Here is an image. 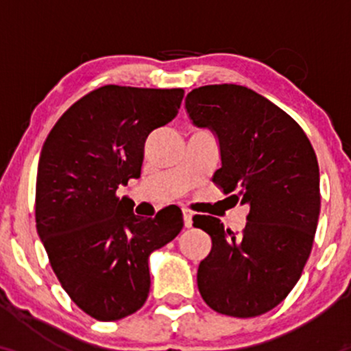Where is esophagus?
Listing matches in <instances>:
<instances>
[{
  "label": "esophagus",
  "mask_w": 351,
  "mask_h": 351,
  "mask_svg": "<svg viewBox=\"0 0 351 351\" xmlns=\"http://www.w3.org/2000/svg\"><path fill=\"white\" fill-rule=\"evenodd\" d=\"M181 213H183L184 228H191L193 226V211H191V209L183 208V209H181Z\"/></svg>",
  "instance_id": "1"
}]
</instances>
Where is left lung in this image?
I'll use <instances>...</instances> for the list:
<instances>
[{
    "mask_svg": "<svg viewBox=\"0 0 351 351\" xmlns=\"http://www.w3.org/2000/svg\"><path fill=\"white\" fill-rule=\"evenodd\" d=\"M184 107L219 143L213 181L249 206L239 236L217 217H193L213 241L198 267L199 293L224 315H263L289 295L312 251L320 215L315 152L291 115L247 87L193 88Z\"/></svg>",
    "mask_w": 351,
    "mask_h": 351,
    "instance_id": "obj_1",
    "label": "left lung"
}]
</instances>
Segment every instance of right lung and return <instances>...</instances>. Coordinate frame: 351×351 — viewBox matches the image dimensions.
Returning <instances> with one entry per match:
<instances>
[{
    "instance_id": "right-lung-1",
    "label": "right lung",
    "mask_w": 351,
    "mask_h": 351,
    "mask_svg": "<svg viewBox=\"0 0 351 351\" xmlns=\"http://www.w3.org/2000/svg\"><path fill=\"white\" fill-rule=\"evenodd\" d=\"M183 95V88L99 87L64 112L43 145L38 234L64 291L97 320L142 308L148 257L183 228L180 208L145 219L115 195L140 178L145 140L175 119Z\"/></svg>"
}]
</instances>
